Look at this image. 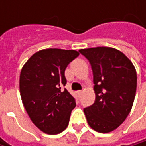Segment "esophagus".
<instances>
[{"label": "esophagus", "mask_w": 146, "mask_h": 146, "mask_svg": "<svg viewBox=\"0 0 146 146\" xmlns=\"http://www.w3.org/2000/svg\"><path fill=\"white\" fill-rule=\"evenodd\" d=\"M81 94H82V91H81V90H78V91H77V95H78V96H80Z\"/></svg>", "instance_id": "esophagus-1"}]
</instances>
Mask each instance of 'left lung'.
<instances>
[{
  "mask_svg": "<svg viewBox=\"0 0 146 146\" xmlns=\"http://www.w3.org/2000/svg\"><path fill=\"white\" fill-rule=\"evenodd\" d=\"M90 62L93 72L95 102L84 109L91 129L113 131L131 111L135 97L137 74L131 61L120 50L95 47L78 50Z\"/></svg>",
  "mask_w": 146,
  "mask_h": 146,
  "instance_id": "left-lung-1",
  "label": "left lung"
}]
</instances>
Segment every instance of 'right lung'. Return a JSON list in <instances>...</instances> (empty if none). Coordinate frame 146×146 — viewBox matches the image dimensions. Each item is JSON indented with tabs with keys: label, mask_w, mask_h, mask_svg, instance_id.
<instances>
[{
	"label": "right lung",
	"mask_w": 146,
	"mask_h": 146,
	"mask_svg": "<svg viewBox=\"0 0 146 146\" xmlns=\"http://www.w3.org/2000/svg\"><path fill=\"white\" fill-rule=\"evenodd\" d=\"M78 55L73 50H41L21 70L19 89L23 106L34 124L45 133L57 134L68 125L76 102L62 86L67 84L66 68Z\"/></svg>",
	"instance_id": "add662e5"
}]
</instances>
